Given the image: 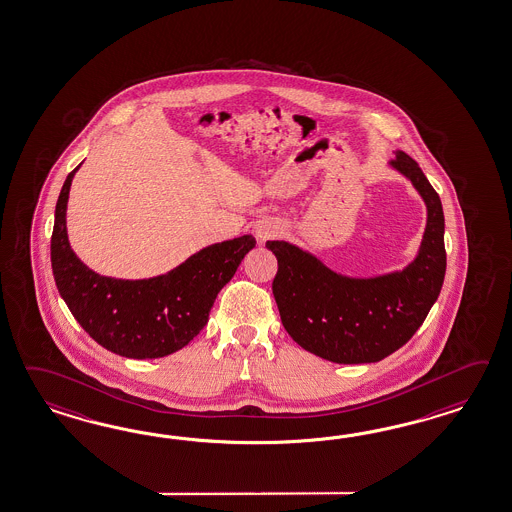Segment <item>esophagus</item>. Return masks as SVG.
<instances>
[{"mask_svg":"<svg viewBox=\"0 0 512 512\" xmlns=\"http://www.w3.org/2000/svg\"><path fill=\"white\" fill-rule=\"evenodd\" d=\"M279 233H281V225L274 222V220H270V218L261 220L259 224L255 225V237H257V240H261V242L279 237Z\"/></svg>","mask_w":512,"mask_h":512,"instance_id":"34e87169","label":"esophagus"}]
</instances>
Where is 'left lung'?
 <instances>
[{"instance_id":"8db88e82","label":"left lung","mask_w":512,"mask_h":512,"mask_svg":"<svg viewBox=\"0 0 512 512\" xmlns=\"http://www.w3.org/2000/svg\"><path fill=\"white\" fill-rule=\"evenodd\" d=\"M427 207L416 259L399 272L368 279L327 268L309 251L268 240L277 257L272 290L288 335L301 348L338 364L377 362L411 340L437 301L446 274L444 211L435 188L407 153L390 161Z\"/></svg>"}]
</instances>
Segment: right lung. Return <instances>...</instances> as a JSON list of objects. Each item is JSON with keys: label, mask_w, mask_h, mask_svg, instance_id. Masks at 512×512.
Returning a JSON list of instances; mask_svg holds the SVG:
<instances>
[{"label": "right lung", "mask_w": 512, "mask_h": 512, "mask_svg": "<svg viewBox=\"0 0 512 512\" xmlns=\"http://www.w3.org/2000/svg\"><path fill=\"white\" fill-rule=\"evenodd\" d=\"M77 168L66 177L55 207L51 268L59 294L88 335L116 355L159 359L185 348L207 325L218 292L255 248V238L212 244L151 279L96 274L77 259L66 233V203Z\"/></svg>", "instance_id": "right-lung-1"}]
</instances>
